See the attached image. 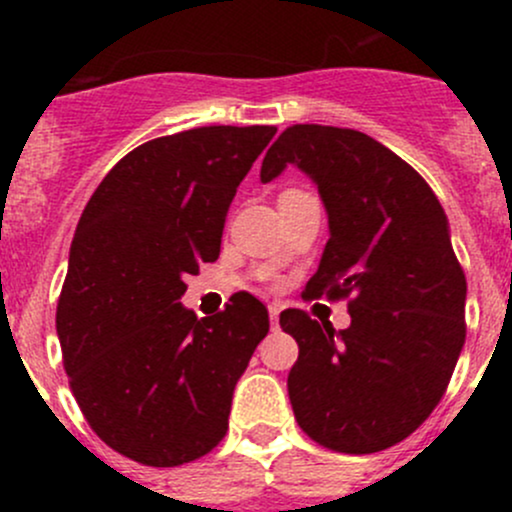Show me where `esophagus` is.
Wrapping results in <instances>:
<instances>
[{"label": "esophagus", "instance_id": "obj_1", "mask_svg": "<svg viewBox=\"0 0 512 512\" xmlns=\"http://www.w3.org/2000/svg\"><path fill=\"white\" fill-rule=\"evenodd\" d=\"M270 322H272V329L280 327V307H277V304H272L270 307Z\"/></svg>", "mask_w": 512, "mask_h": 512}]
</instances>
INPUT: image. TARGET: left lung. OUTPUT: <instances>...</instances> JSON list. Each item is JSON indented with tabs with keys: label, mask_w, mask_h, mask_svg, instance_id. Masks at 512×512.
Returning a JSON list of instances; mask_svg holds the SVG:
<instances>
[{
	"label": "left lung",
	"mask_w": 512,
	"mask_h": 512,
	"mask_svg": "<svg viewBox=\"0 0 512 512\" xmlns=\"http://www.w3.org/2000/svg\"><path fill=\"white\" fill-rule=\"evenodd\" d=\"M287 165L317 185L329 220L304 297H349L352 324L285 309L299 344L287 376L299 428L339 453L404 441L436 409L466 342V275L441 203L394 151L352 128L297 123L270 146L262 183Z\"/></svg>",
	"instance_id": "left-lung-1"
}]
</instances>
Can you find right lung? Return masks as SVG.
<instances>
[{
	"instance_id": "obj_1",
	"label": "right lung",
	"mask_w": 512,
	"mask_h": 512,
	"mask_svg": "<svg viewBox=\"0 0 512 512\" xmlns=\"http://www.w3.org/2000/svg\"><path fill=\"white\" fill-rule=\"evenodd\" d=\"M275 133L153 138L108 170L76 225L56 307L66 374L96 436L143 466H183L223 441L237 379L270 332L247 292L203 319L180 297L185 275L218 260L237 185Z\"/></svg>"
}]
</instances>
